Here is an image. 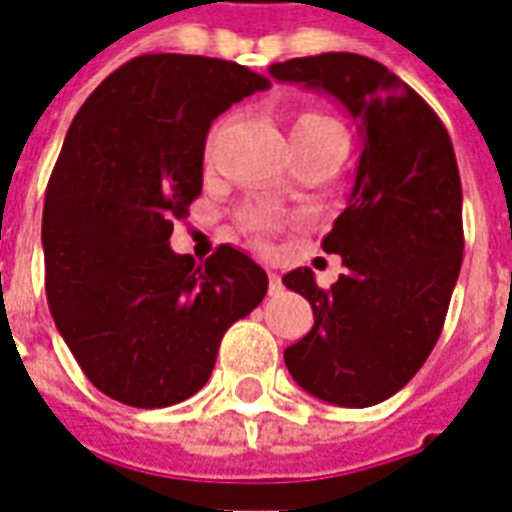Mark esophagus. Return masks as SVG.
Returning <instances> with one entry per match:
<instances>
[{
  "label": "esophagus",
  "instance_id": "esophagus-1",
  "mask_svg": "<svg viewBox=\"0 0 512 512\" xmlns=\"http://www.w3.org/2000/svg\"><path fill=\"white\" fill-rule=\"evenodd\" d=\"M268 290H271V293H279V290H282V279H279V274H274V271H268Z\"/></svg>",
  "mask_w": 512,
  "mask_h": 512
}]
</instances>
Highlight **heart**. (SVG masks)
I'll return each mask as SVG.
<instances>
[{
    "mask_svg": "<svg viewBox=\"0 0 512 512\" xmlns=\"http://www.w3.org/2000/svg\"><path fill=\"white\" fill-rule=\"evenodd\" d=\"M337 126L332 117L318 115V112H304V115L296 117L293 123V134H304V131H315V128H332ZM241 224H244L246 233H252L255 238H263V235L271 233L274 227V216L266 211H246L241 216Z\"/></svg>",
    "mask_w": 512,
    "mask_h": 512,
    "instance_id": "heart-1",
    "label": "heart"
}]
</instances>
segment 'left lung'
<instances>
[{
    "label": "left lung",
    "mask_w": 512,
    "mask_h": 512,
    "mask_svg": "<svg viewBox=\"0 0 512 512\" xmlns=\"http://www.w3.org/2000/svg\"><path fill=\"white\" fill-rule=\"evenodd\" d=\"M268 73L334 95L362 134L348 208L321 244L345 271L326 290L310 268L282 277L315 315L285 348V365L326 403L376 406L425 365L461 271L463 191L450 134L422 95L362 54L296 57Z\"/></svg>",
    "instance_id": "left-lung-1"
}]
</instances>
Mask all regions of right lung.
Returning a JSON list of instances; mask_svg holds the SVG:
<instances>
[{
  "label": "right lung",
  "instance_id": "add662e5",
  "mask_svg": "<svg viewBox=\"0 0 512 512\" xmlns=\"http://www.w3.org/2000/svg\"><path fill=\"white\" fill-rule=\"evenodd\" d=\"M266 87L238 62L142 54L68 128L43 202L46 299L84 376L126 406L200 392L224 332L266 296V271L233 246L205 266L169 249L202 191L208 128Z\"/></svg>",
  "mask_w": 512,
  "mask_h": 512
}]
</instances>
